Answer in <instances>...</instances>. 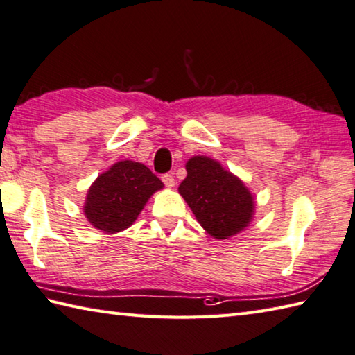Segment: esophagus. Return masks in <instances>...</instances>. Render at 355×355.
<instances>
[{
	"label": "esophagus",
	"instance_id": "34e87169",
	"mask_svg": "<svg viewBox=\"0 0 355 355\" xmlns=\"http://www.w3.org/2000/svg\"><path fill=\"white\" fill-rule=\"evenodd\" d=\"M162 182L165 184V187L171 188V187H175V178H173L171 175H164L162 176Z\"/></svg>",
	"mask_w": 355,
	"mask_h": 355
}]
</instances>
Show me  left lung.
Here are the masks:
<instances>
[{
    "label": "left lung",
    "instance_id": "obj_1",
    "mask_svg": "<svg viewBox=\"0 0 355 355\" xmlns=\"http://www.w3.org/2000/svg\"><path fill=\"white\" fill-rule=\"evenodd\" d=\"M179 193L200 225L216 239L237 234L254 213L248 188L209 157L194 156L187 162V178Z\"/></svg>",
    "mask_w": 355,
    "mask_h": 355
}]
</instances>
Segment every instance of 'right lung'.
Returning <instances> with one entry per match:
<instances>
[{
	"mask_svg": "<svg viewBox=\"0 0 355 355\" xmlns=\"http://www.w3.org/2000/svg\"><path fill=\"white\" fill-rule=\"evenodd\" d=\"M162 180L144 164L122 161L103 173L87 194L84 213L93 227L105 233L128 228Z\"/></svg>",
	"mask_w": 355,
	"mask_h": 355,
	"instance_id": "right-lung-1",
	"label": "right lung"
}]
</instances>
